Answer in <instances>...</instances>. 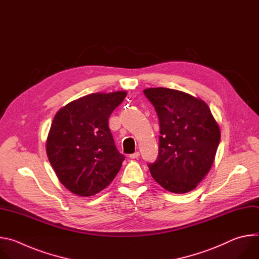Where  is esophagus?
<instances>
[{
	"mask_svg": "<svg viewBox=\"0 0 259 259\" xmlns=\"http://www.w3.org/2000/svg\"><path fill=\"white\" fill-rule=\"evenodd\" d=\"M129 157H130V159H137L139 157V152H135V153L131 154Z\"/></svg>",
	"mask_w": 259,
	"mask_h": 259,
	"instance_id": "1",
	"label": "esophagus"
}]
</instances>
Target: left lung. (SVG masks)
Returning a JSON list of instances; mask_svg holds the SVG:
<instances>
[{"mask_svg":"<svg viewBox=\"0 0 259 259\" xmlns=\"http://www.w3.org/2000/svg\"><path fill=\"white\" fill-rule=\"evenodd\" d=\"M144 95L159 117V155L149 164L165 190L184 194L197 188L212 167L220 141L219 126L206 102L168 88H149Z\"/></svg>","mask_w":259,"mask_h":259,"instance_id":"8db88e82","label":"left lung"}]
</instances>
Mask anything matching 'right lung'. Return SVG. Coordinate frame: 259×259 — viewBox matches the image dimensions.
<instances>
[{
    "label": "right lung",
    "mask_w": 259,
    "mask_h": 259,
    "mask_svg": "<svg viewBox=\"0 0 259 259\" xmlns=\"http://www.w3.org/2000/svg\"><path fill=\"white\" fill-rule=\"evenodd\" d=\"M126 91L92 93L60 108L52 122L46 151L59 181L81 197L94 196L114 180L125 156L120 154L108 118Z\"/></svg>",
    "instance_id": "obj_1"
}]
</instances>
